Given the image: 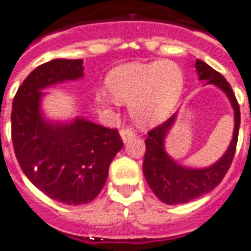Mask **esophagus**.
Segmentation results:
<instances>
[{"label":"esophagus","mask_w":251,"mask_h":251,"mask_svg":"<svg viewBox=\"0 0 251 251\" xmlns=\"http://www.w3.org/2000/svg\"><path fill=\"white\" fill-rule=\"evenodd\" d=\"M120 136H122V140L124 143H127L129 139L135 136V132L132 131V128H124L120 131Z\"/></svg>","instance_id":"obj_1"}]
</instances>
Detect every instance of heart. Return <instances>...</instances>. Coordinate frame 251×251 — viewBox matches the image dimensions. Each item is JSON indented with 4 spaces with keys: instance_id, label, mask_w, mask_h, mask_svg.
<instances>
[{
    "instance_id": "b5f03b06",
    "label": "heart",
    "mask_w": 251,
    "mask_h": 251,
    "mask_svg": "<svg viewBox=\"0 0 251 251\" xmlns=\"http://www.w3.org/2000/svg\"><path fill=\"white\" fill-rule=\"evenodd\" d=\"M186 85L182 67L171 60L131 63L115 68L107 76L109 93L119 101L129 103V113L140 126H152L171 113ZM103 103L113 99L98 93Z\"/></svg>"
}]
</instances>
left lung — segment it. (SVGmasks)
I'll return each mask as SVG.
<instances>
[{
    "mask_svg": "<svg viewBox=\"0 0 251 251\" xmlns=\"http://www.w3.org/2000/svg\"><path fill=\"white\" fill-rule=\"evenodd\" d=\"M195 69L201 81H206V85L210 84L219 88L230 100L234 111L233 139L215 163L207 167H186L168 155L166 150V138L178 119V112L150 131L146 139L143 173L152 193L166 204H183L214 190L227 173L237 147L241 113L233 89L221 73L202 60L195 61Z\"/></svg>",
    "mask_w": 251,
    "mask_h": 251,
    "instance_id": "left-lung-1",
    "label": "left lung"
}]
</instances>
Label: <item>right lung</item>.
Instances as JSON below:
<instances>
[{"instance_id":"1","label":"right lung","mask_w":251,"mask_h":251,"mask_svg":"<svg viewBox=\"0 0 251 251\" xmlns=\"http://www.w3.org/2000/svg\"><path fill=\"white\" fill-rule=\"evenodd\" d=\"M83 76V60L54 58L29 73L12 107L13 147L20 167L49 198L72 206L98 197L109 164L123 148L118 129L81 116L60 120L44 113L48 95L44 89Z\"/></svg>"}]
</instances>
